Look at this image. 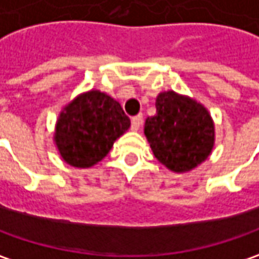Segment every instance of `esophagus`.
<instances>
[{"mask_svg":"<svg viewBox=\"0 0 259 259\" xmlns=\"http://www.w3.org/2000/svg\"><path fill=\"white\" fill-rule=\"evenodd\" d=\"M142 120H143V116H142V114L135 116V117L132 119V130L138 132V130L140 129V126H142Z\"/></svg>","mask_w":259,"mask_h":259,"instance_id":"obj_1","label":"esophagus"}]
</instances>
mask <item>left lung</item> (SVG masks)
<instances>
[{"instance_id": "left-lung-1", "label": "left lung", "mask_w": 259, "mask_h": 259, "mask_svg": "<svg viewBox=\"0 0 259 259\" xmlns=\"http://www.w3.org/2000/svg\"><path fill=\"white\" fill-rule=\"evenodd\" d=\"M145 136L162 165L185 174L212 153L215 124L203 104L167 90L156 97V114L145 121Z\"/></svg>"}]
</instances>
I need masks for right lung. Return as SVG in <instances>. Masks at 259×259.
Returning a JSON list of instances; mask_svg holds the SVG:
<instances>
[{
  "label": "right lung",
  "instance_id": "right-lung-1",
  "mask_svg": "<svg viewBox=\"0 0 259 259\" xmlns=\"http://www.w3.org/2000/svg\"><path fill=\"white\" fill-rule=\"evenodd\" d=\"M130 127L120 103L90 90L77 96L58 114L54 143L70 166L92 167L107 156L116 139Z\"/></svg>",
  "mask_w": 259,
  "mask_h": 259
}]
</instances>
